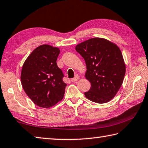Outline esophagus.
<instances>
[{"mask_svg":"<svg viewBox=\"0 0 148 148\" xmlns=\"http://www.w3.org/2000/svg\"><path fill=\"white\" fill-rule=\"evenodd\" d=\"M79 79V76L78 74H76V76H75V77H74V78H72V79H71V82H77V80H78Z\"/></svg>","mask_w":148,"mask_h":148,"instance_id":"obj_1","label":"esophagus"}]
</instances>
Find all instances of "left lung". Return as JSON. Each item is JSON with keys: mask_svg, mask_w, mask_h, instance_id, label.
<instances>
[{"mask_svg": "<svg viewBox=\"0 0 148 148\" xmlns=\"http://www.w3.org/2000/svg\"><path fill=\"white\" fill-rule=\"evenodd\" d=\"M84 59L85 77L91 83L85 97L98 103H107L120 89L125 74V65L120 49L103 38H92L76 47Z\"/></svg>", "mask_w": 148, "mask_h": 148, "instance_id": "obj_1", "label": "left lung"}]
</instances>
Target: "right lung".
<instances>
[{"instance_id": "right-lung-1", "label": "right lung", "mask_w": 148, "mask_h": 148, "mask_svg": "<svg viewBox=\"0 0 148 148\" xmlns=\"http://www.w3.org/2000/svg\"><path fill=\"white\" fill-rule=\"evenodd\" d=\"M60 50L48 45L36 48L23 64L21 80L26 95L37 106L49 108L62 100L66 84L57 65Z\"/></svg>"}]
</instances>
